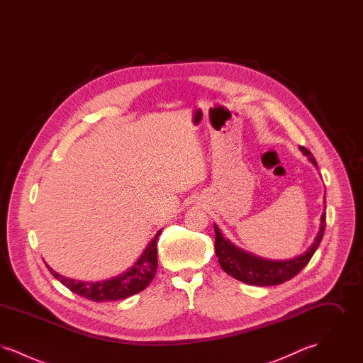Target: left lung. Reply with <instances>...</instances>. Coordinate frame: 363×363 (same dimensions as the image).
I'll return each mask as SVG.
<instances>
[{"instance_id":"1","label":"left lung","mask_w":363,"mask_h":363,"mask_svg":"<svg viewBox=\"0 0 363 363\" xmlns=\"http://www.w3.org/2000/svg\"><path fill=\"white\" fill-rule=\"evenodd\" d=\"M303 155L311 159V163L315 164L314 156L311 155V151L305 147H299ZM325 218L327 215L323 213L321 216V228L315 238L314 243L311 245V249L287 261H271V259H261L255 255H250L247 252H243L235 245H233L228 240H225L223 234L220 233L218 225L215 227V252L216 257L219 259V264L223 268L225 274L235 277L237 280H241L243 283L253 284V286H275L281 284L291 277L298 275L305 265L311 261L314 252L317 250L320 242L324 237L325 231Z\"/></svg>"}]
</instances>
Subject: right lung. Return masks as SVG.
Segmentation results:
<instances>
[{"mask_svg": "<svg viewBox=\"0 0 363 363\" xmlns=\"http://www.w3.org/2000/svg\"><path fill=\"white\" fill-rule=\"evenodd\" d=\"M160 231H157L154 241L151 242L141 257L126 271L117 277H108L98 281H83L70 277H62L52 271L48 265L52 277L58 279L72 293L77 294L83 298L94 302H110L125 299L130 295L143 291L155 277L157 268V252L156 242Z\"/></svg>", "mask_w": 363, "mask_h": 363, "instance_id": "obj_1", "label": "right lung"}]
</instances>
